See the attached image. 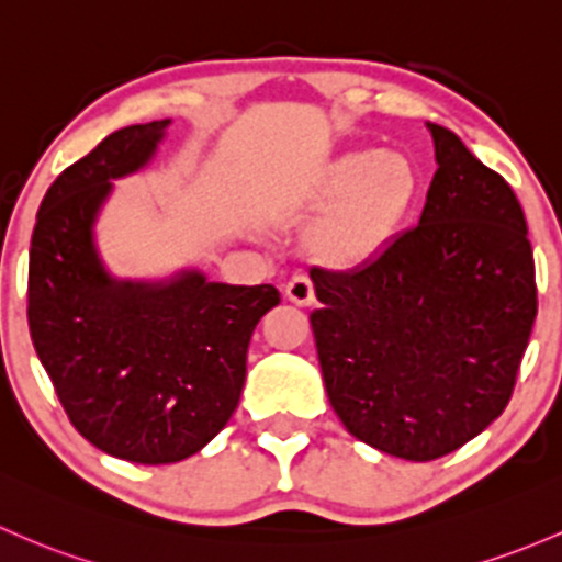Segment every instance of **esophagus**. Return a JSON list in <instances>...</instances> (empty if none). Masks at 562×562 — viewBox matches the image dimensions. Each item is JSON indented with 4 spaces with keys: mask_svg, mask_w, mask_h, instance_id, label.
I'll return each instance as SVG.
<instances>
[{
    "mask_svg": "<svg viewBox=\"0 0 562 562\" xmlns=\"http://www.w3.org/2000/svg\"><path fill=\"white\" fill-rule=\"evenodd\" d=\"M285 296L296 306H312L315 304V285H312V280L306 274H296L293 280H288Z\"/></svg>",
    "mask_w": 562,
    "mask_h": 562,
    "instance_id": "esophagus-1",
    "label": "esophagus"
}]
</instances>
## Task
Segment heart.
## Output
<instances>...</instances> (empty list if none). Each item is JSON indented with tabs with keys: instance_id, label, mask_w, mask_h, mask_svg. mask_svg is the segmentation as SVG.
Instances as JSON below:
<instances>
[{
	"instance_id": "1",
	"label": "heart",
	"mask_w": 562,
	"mask_h": 562,
	"mask_svg": "<svg viewBox=\"0 0 562 562\" xmlns=\"http://www.w3.org/2000/svg\"><path fill=\"white\" fill-rule=\"evenodd\" d=\"M420 191L415 161L398 150H356L326 164L315 196L328 212L312 247L330 266L366 263L406 221Z\"/></svg>"
}]
</instances>
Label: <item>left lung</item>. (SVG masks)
<instances>
[{
	"instance_id": "left-lung-1",
	"label": "left lung",
	"mask_w": 562,
	"mask_h": 562,
	"mask_svg": "<svg viewBox=\"0 0 562 562\" xmlns=\"http://www.w3.org/2000/svg\"><path fill=\"white\" fill-rule=\"evenodd\" d=\"M436 169L415 228L352 271L315 269L310 315L334 412L363 445L436 460L506 409L536 321L522 206L428 123Z\"/></svg>"
}]
</instances>
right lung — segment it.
I'll return each instance as SVG.
<instances>
[{
	"mask_svg": "<svg viewBox=\"0 0 562 562\" xmlns=\"http://www.w3.org/2000/svg\"><path fill=\"white\" fill-rule=\"evenodd\" d=\"M167 121L112 132L47 188L29 250V330L82 439L142 465L177 463L210 445L239 404L247 347L280 304L274 285L117 280L97 247L112 180L156 156Z\"/></svg>",
	"mask_w": 562,
	"mask_h": 562,
	"instance_id": "add662e5",
	"label": "right lung"
}]
</instances>
